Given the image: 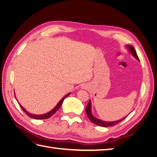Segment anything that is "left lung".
I'll return each mask as SVG.
<instances>
[{"label":"left lung","instance_id":"8db88e82","mask_svg":"<svg viewBox=\"0 0 157 157\" xmlns=\"http://www.w3.org/2000/svg\"><path fill=\"white\" fill-rule=\"evenodd\" d=\"M126 48H128V50H129V52L132 54V55L134 56L136 59H137V60L140 61V59L138 58V56H137V53H136V52L134 47H133L131 45H128V46H126ZM86 115H87L88 118L92 123H94V124H96L98 126H103V127L113 126L117 124L118 123H119L122 121L124 120V118H126V117H124V118H121V119H120V120H118V121H111V122L103 121H101L100 119H98V118H96L93 115V114L92 113V103H91V101H90V100L89 101L88 105L86 107Z\"/></svg>","mask_w":157,"mask_h":157}]
</instances>
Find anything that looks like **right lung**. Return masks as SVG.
<instances>
[{
	"label": "right lung",
	"instance_id": "obj_1",
	"mask_svg": "<svg viewBox=\"0 0 157 157\" xmlns=\"http://www.w3.org/2000/svg\"><path fill=\"white\" fill-rule=\"evenodd\" d=\"M69 94H71V93H69V94H67V95H65V96L59 101V103H58V104H57L56 106L53 109H52V110H51L50 111H49V112H48V113H45V114H42V115H34V114H31V113H29V112H27V111L25 110V109L20 105V103H19V104H20V105L21 108L22 109V110H23V111H24L29 117H31V118H35V119H46V118H50V117H52L57 111L58 110V109L60 108V107L61 106V105H62V103H63V102L64 99H65L66 98H67V96H69Z\"/></svg>",
	"mask_w": 157,
	"mask_h": 157
}]
</instances>
